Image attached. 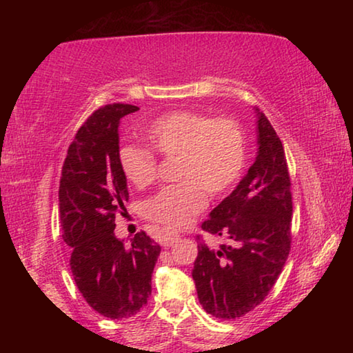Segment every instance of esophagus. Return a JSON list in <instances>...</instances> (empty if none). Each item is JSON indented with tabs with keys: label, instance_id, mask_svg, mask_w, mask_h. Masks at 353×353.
<instances>
[{
	"label": "esophagus",
	"instance_id": "esophagus-1",
	"mask_svg": "<svg viewBox=\"0 0 353 353\" xmlns=\"http://www.w3.org/2000/svg\"><path fill=\"white\" fill-rule=\"evenodd\" d=\"M177 240H179V234H176V232H171L168 229H163L159 241H160V244H162V246L168 248V246H172V244H174Z\"/></svg>",
	"mask_w": 353,
	"mask_h": 353
}]
</instances>
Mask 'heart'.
Listing matches in <instances>:
<instances>
[{"mask_svg":"<svg viewBox=\"0 0 353 353\" xmlns=\"http://www.w3.org/2000/svg\"><path fill=\"white\" fill-rule=\"evenodd\" d=\"M155 152L176 157L181 182L168 185L145 202L143 213L154 223L181 229L207 205V191L224 194L246 165V135L234 118H213L194 110H176L155 118L143 130ZM118 162L126 181L145 190L157 179V159L145 148L124 145Z\"/></svg>","mask_w":353,"mask_h":353,"instance_id":"b5f03b06","label":"heart"}]
</instances>
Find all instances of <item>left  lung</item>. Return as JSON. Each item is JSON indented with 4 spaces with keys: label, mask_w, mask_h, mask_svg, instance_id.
I'll list each match as a JSON object with an SVG mask.
<instances>
[{
    "label": "left lung",
    "mask_w": 353,
    "mask_h": 353,
    "mask_svg": "<svg viewBox=\"0 0 353 353\" xmlns=\"http://www.w3.org/2000/svg\"><path fill=\"white\" fill-rule=\"evenodd\" d=\"M255 112V162L201 225L229 243L218 249L201 243L191 272L202 308L218 319L241 318L260 305L291 249L292 201L285 151L270 119Z\"/></svg>",
    "instance_id": "left-lung-1"
}]
</instances>
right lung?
<instances>
[{
    "instance_id": "right-lung-1",
    "label": "right lung",
    "mask_w": 353,
    "mask_h": 353,
    "mask_svg": "<svg viewBox=\"0 0 353 353\" xmlns=\"http://www.w3.org/2000/svg\"><path fill=\"white\" fill-rule=\"evenodd\" d=\"M130 104L94 110L77 130L62 166L59 187L62 238L70 246L76 286L94 312L128 319L146 305L160 246L145 232L118 240L115 214L129 199L118 162L119 119L137 112Z\"/></svg>"
}]
</instances>
